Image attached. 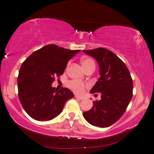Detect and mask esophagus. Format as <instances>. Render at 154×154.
I'll return each instance as SVG.
<instances>
[{"label":"esophagus","mask_w":154,"mask_h":154,"mask_svg":"<svg viewBox=\"0 0 154 154\" xmlns=\"http://www.w3.org/2000/svg\"><path fill=\"white\" fill-rule=\"evenodd\" d=\"M75 98L82 100H84V99H85V97H82V96H79V95H75Z\"/></svg>","instance_id":"esophagus-1"}]
</instances>
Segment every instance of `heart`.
Segmentation results:
<instances>
[{
    "label": "heart",
    "mask_w": 154,
    "mask_h": 154,
    "mask_svg": "<svg viewBox=\"0 0 154 154\" xmlns=\"http://www.w3.org/2000/svg\"><path fill=\"white\" fill-rule=\"evenodd\" d=\"M81 63L84 69H86L87 67H88L91 65L95 66L94 62L93 61V60L89 57L82 58L81 60ZM69 87H70L73 91H75V92L77 93H82L84 91V89H85V85H84L82 82L79 80H76V79L69 82Z\"/></svg>",
    "instance_id": "b5f03b06"
}]
</instances>
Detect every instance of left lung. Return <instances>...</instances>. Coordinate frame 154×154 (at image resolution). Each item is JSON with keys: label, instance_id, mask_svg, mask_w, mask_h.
<instances>
[{"label": "left lung", "instance_id": "1", "mask_svg": "<svg viewBox=\"0 0 154 154\" xmlns=\"http://www.w3.org/2000/svg\"><path fill=\"white\" fill-rule=\"evenodd\" d=\"M83 52L100 66V77L90 93H101V100L93 102L92 108L83 116L91 125L108 127L125 112L133 96V81L124 62L110 50L99 48Z\"/></svg>", "mask_w": 154, "mask_h": 154}]
</instances>
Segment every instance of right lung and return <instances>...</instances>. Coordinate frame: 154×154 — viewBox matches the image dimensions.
I'll use <instances>...</instances> for the list:
<instances>
[{
    "label": "right lung",
    "instance_id": "1",
    "mask_svg": "<svg viewBox=\"0 0 154 154\" xmlns=\"http://www.w3.org/2000/svg\"><path fill=\"white\" fill-rule=\"evenodd\" d=\"M80 50H70L48 45L31 54L23 62L17 77L18 97L30 117L49 121L63 112L65 102L75 95L69 89L52 87L62 75L67 63Z\"/></svg>",
    "mask_w": 154,
    "mask_h": 154
}]
</instances>
